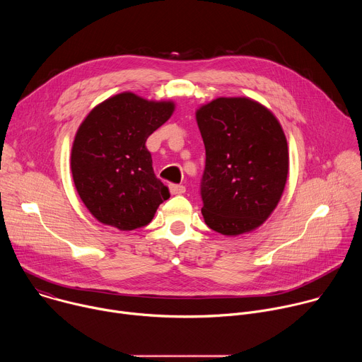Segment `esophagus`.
Segmentation results:
<instances>
[{"instance_id": "1", "label": "esophagus", "mask_w": 362, "mask_h": 362, "mask_svg": "<svg viewBox=\"0 0 362 362\" xmlns=\"http://www.w3.org/2000/svg\"><path fill=\"white\" fill-rule=\"evenodd\" d=\"M169 189H170L172 194H182V193L186 192V187L182 186V185H170Z\"/></svg>"}]
</instances>
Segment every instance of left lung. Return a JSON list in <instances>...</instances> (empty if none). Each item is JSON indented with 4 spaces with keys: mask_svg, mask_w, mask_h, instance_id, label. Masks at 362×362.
<instances>
[{
    "mask_svg": "<svg viewBox=\"0 0 362 362\" xmlns=\"http://www.w3.org/2000/svg\"><path fill=\"white\" fill-rule=\"evenodd\" d=\"M204 143L202 215L211 229L238 236L259 228L284 193L289 153L274 113L247 97H219L196 110Z\"/></svg>",
    "mask_w": 362,
    "mask_h": 362,
    "instance_id": "1",
    "label": "left lung"
}]
</instances>
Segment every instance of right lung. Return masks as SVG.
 I'll return each mask as SVG.
<instances>
[{"label": "right lung", "mask_w": 362, "mask_h": 362, "mask_svg": "<svg viewBox=\"0 0 362 362\" xmlns=\"http://www.w3.org/2000/svg\"><path fill=\"white\" fill-rule=\"evenodd\" d=\"M173 112V101L124 91L100 103L80 124L71 147L73 180L103 225L119 230L146 226L170 197L153 172L146 140Z\"/></svg>", "instance_id": "right-lung-1"}]
</instances>
